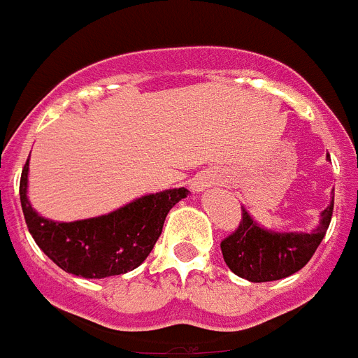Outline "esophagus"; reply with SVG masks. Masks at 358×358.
Returning <instances> with one entry per match:
<instances>
[{"instance_id":"esophagus-1","label":"esophagus","mask_w":358,"mask_h":358,"mask_svg":"<svg viewBox=\"0 0 358 358\" xmlns=\"http://www.w3.org/2000/svg\"><path fill=\"white\" fill-rule=\"evenodd\" d=\"M205 182H207V181H197L196 188H203V187H205Z\"/></svg>"}]
</instances>
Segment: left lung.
<instances>
[{
  "instance_id": "left-lung-1",
  "label": "left lung",
  "mask_w": 358,
  "mask_h": 358,
  "mask_svg": "<svg viewBox=\"0 0 358 358\" xmlns=\"http://www.w3.org/2000/svg\"><path fill=\"white\" fill-rule=\"evenodd\" d=\"M334 196L331 205L322 213V222L313 233H271L264 231L242 210L238 227L222 240L225 264L242 279L266 282L285 279L299 271L327 233L333 216Z\"/></svg>"
}]
</instances>
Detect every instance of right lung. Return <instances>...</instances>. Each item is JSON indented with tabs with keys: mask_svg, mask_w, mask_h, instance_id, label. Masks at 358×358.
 <instances>
[{
	"mask_svg": "<svg viewBox=\"0 0 358 358\" xmlns=\"http://www.w3.org/2000/svg\"><path fill=\"white\" fill-rule=\"evenodd\" d=\"M27 171L29 161L20 179V201L29 233L59 268L85 279L122 275L142 264L161 236L166 214L188 196L187 188H173L140 197L107 216L57 224L31 207L25 194Z\"/></svg>",
	"mask_w": 358,
	"mask_h": 358,
	"instance_id": "obj_1",
	"label": "right lung"
}]
</instances>
